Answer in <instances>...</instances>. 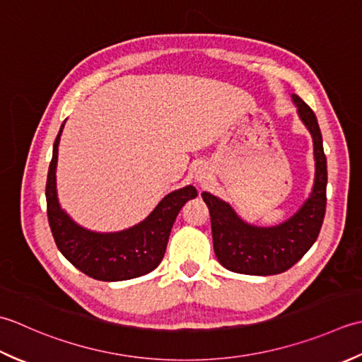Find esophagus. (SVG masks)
Here are the masks:
<instances>
[{
  "instance_id": "esophagus-1",
  "label": "esophagus",
  "mask_w": 362,
  "mask_h": 362,
  "mask_svg": "<svg viewBox=\"0 0 362 362\" xmlns=\"http://www.w3.org/2000/svg\"><path fill=\"white\" fill-rule=\"evenodd\" d=\"M195 180H197L198 182H204V181H206V173H204L203 170L197 172V175H195Z\"/></svg>"
}]
</instances>
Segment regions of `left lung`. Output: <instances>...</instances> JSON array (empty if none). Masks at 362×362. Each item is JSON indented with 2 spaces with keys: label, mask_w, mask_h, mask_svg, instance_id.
<instances>
[{
  "label": "left lung",
  "mask_w": 362,
  "mask_h": 362,
  "mask_svg": "<svg viewBox=\"0 0 362 362\" xmlns=\"http://www.w3.org/2000/svg\"><path fill=\"white\" fill-rule=\"evenodd\" d=\"M301 122L313 136L315 178L311 195L293 216L276 226L245 223L228 203L203 192L211 214L214 252L225 269L243 275H276L305 256L320 233L327 209V156L315 114L298 95H292Z\"/></svg>",
  "instance_id": "1"
}]
</instances>
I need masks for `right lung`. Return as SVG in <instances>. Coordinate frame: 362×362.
<instances>
[{
	"label": "right lung",
	"instance_id": "right-lung-1",
	"mask_svg": "<svg viewBox=\"0 0 362 362\" xmlns=\"http://www.w3.org/2000/svg\"><path fill=\"white\" fill-rule=\"evenodd\" d=\"M64 124L54 140L53 158L47 178V214L56 245L78 270L100 281H123L150 274L164 257L175 218L186 202L195 198L197 189L186 186L162 198L146 217L129 230L95 233L76 225L57 202V146Z\"/></svg>",
	"mask_w": 362,
	"mask_h": 362
}]
</instances>
